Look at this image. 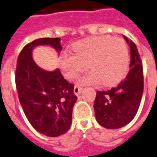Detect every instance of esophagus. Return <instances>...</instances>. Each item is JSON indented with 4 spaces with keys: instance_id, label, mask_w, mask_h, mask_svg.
Returning <instances> with one entry per match:
<instances>
[{
    "instance_id": "esophagus-1",
    "label": "esophagus",
    "mask_w": 157,
    "mask_h": 157,
    "mask_svg": "<svg viewBox=\"0 0 157 157\" xmlns=\"http://www.w3.org/2000/svg\"><path fill=\"white\" fill-rule=\"evenodd\" d=\"M82 88L78 86H75V87H74V94H75V96H78L80 95V93L82 92Z\"/></svg>"
}]
</instances>
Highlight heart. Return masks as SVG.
<instances>
[{"instance_id": "1", "label": "heart", "mask_w": 157, "mask_h": 157, "mask_svg": "<svg viewBox=\"0 0 157 157\" xmlns=\"http://www.w3.org/2000/svg\"><path fill=\"white\" fill-rule=\"evenodd\" d=\"M74 53L64 52L61 69L64 76L72 80L88 67L90 71L78 80L80 85H96L101 82L111 86L122 80L128 69L129 50L121 38L110 36H95L79 40L72 45Z\"/></svg>"}]
</instances>
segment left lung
<instances>
[{
    "instance_id": "1",
    "label": "left lung",
    "mask_w": 157,
    "mask_h": 157,
    "mask_svg": "<svg viewBox=\"0 0 157 157\" xmlns=\"http://www.w3.org/2000/svg\"><path fill=\"white\" fill-rule=\"evenodd\" d=\"M130 46V71L117 87L96 91L94 110L97 122L107 129H118L131 122L136 115L143 93V67L136 46L123 36Z\"/></svg>"
}]
</instances>
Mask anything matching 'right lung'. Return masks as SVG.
<instances>
[{
  "label": "right lung",
  "mask_w": 157,
  "mask_h": 157,
  "mask_svg": "<svg viewBox=\"0 0 157 157\" xmlns=\"http://www.w3.org/2000/svg\"><path fill=\"white\" fill-rule=\"evenodd\" d=\"M60 38H40L28 43L19 54L15 74L20 103L25 117L37 132L56 137L71 125L72 109L77 97L74 86L64 78L61 71H47L32 59L37 46H51L62 50Z\"/></svg>",
  "instance_id": "obj_1"
}]
</instances>
